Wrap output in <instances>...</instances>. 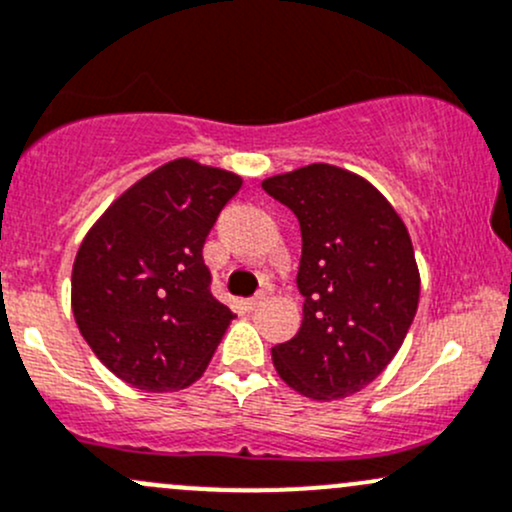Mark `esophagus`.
<instances>
[{"label":"esophagus","mask_w":512,"mask_h":512,"mask_svg":"<svg viewBox=\"0 0 512 512\" xmlns=\"http://www.w3.org/2000/svg\"><path fill=\"white\" fill-rule=\"evenodd\" d=\"M265 299H267V296H265V294H257V296H252V299H245V301H243L245 311H255V308H257V306H260V303H262V301H265Z\"/></svg>","instance_id":"34e87169"}]
</instances>
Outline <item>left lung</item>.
<instances>
[{"mask_svg":"<svg viewBox=\"0 0 512 512\" xmlns=\"http://www.w3.org/2000/svg\"><path fill=\"white\" fill-rule=\"evenodd\" d=\"M262 189L301 226L303 320L272 347L274 367L308 398L352 396L384 372L418 311L411 235L372 184L340 167L318 162Z\"/></svg>","mask_w":512,"mask_h":512,"instance_id":"obj_1","label":"left lung"}]
</instances>
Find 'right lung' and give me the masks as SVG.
I'll return each instance as SVG.
<instances>
[{
  "label": "right lung",
  "mask_w": 512,
  "mask_h": 512,
  "mask_svg": "<svg viewBox=\"0 0 512 512\" xmlns=\"http://www.w3.org/2000/svg\"><path fill=\"white\" fill-rule=\"evenodd\" d=\"M240 177L174 160L133 184L82 240L72 313L106 367L143 391L204 374L233 311L211 294L201 247Z\"/></svg>",
  "instance_id": "add662e5"
}]
</instances>
